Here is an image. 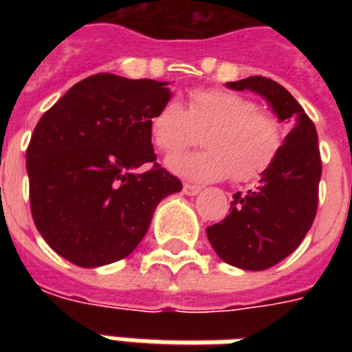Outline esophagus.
Returning a JSON list of instances; mask_svg holds the SVG:
<instances>
[{
	"mask_svg": "<svg viewBox=\"0 0 352 352\" xmlns=\"http://www.w3.org/2000/svg\"><path fill=\"white\" fill-rule=\"evenodd\" d=\"M182 192L186 193V195H197L199 192H201V186H197V184H184L182 186Z\"/></svg>",
	"mask_w": 352,
	"mask_h": 352,
	"instance_id": "obj_1",
	"label": "esophagus"
}]
</instances>
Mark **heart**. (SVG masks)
<instances>
[{
	"mask_svg": "<svg viewBox=\"0 0 352 352\" xmlns=\"http://www.w3.org/2000/svg\"><path fill=\"white\" fill-rule=\"evenodd\" d=\"M204 131V149L173 155L168 168L193 181H221L232 175L248 182L276 162L283 146V129L274 115L234 91L199 87L188 93V107L168 100L149 120V137L162 153L186 148Z\"/></svg>",
	"mask_w": 352,
	"mask_h": 352,
	"instance_id": "heart-1",
	"label": "heart"
}]
</instances>
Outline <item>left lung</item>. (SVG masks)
<instances>
[{
  "instance_id": "left-lung-1",
  "label": "left lung",
  "mask_w": 352,
  "mask_h": 352,
  "mask_svg": "<svg viewBox=\"0 0 352 352\" xmlns=\"http://www.w3.org/2000/svg\"><path fill=\"white\" fill-rule=\"evenodd\" d=\"M235 91L250 89L272 106L292 129L278 159L259 179V186L234 193L230 214L206 228L217 256L243 270H265L300 246L318 210L322 159L314 122L283 85L265 76L228 82Z\"/></svg>"
}]
</instances>
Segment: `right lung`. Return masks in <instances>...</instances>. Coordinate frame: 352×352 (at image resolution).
<instances>
[{"instance_id":"1","label":"right lung","mask_w":352,"mask_h":352,"mask_svg":"<svg viewBox=\"0 0 352 352\" xmlns=\"http://www.w3.org/2000/svg\"><path fill=\"white\" fill-rule=\"evenodd\" d=\"M168 82L93 74L36 124L27 148L30 214L47 245L84 268L131 254L157 204L182 182L157 164L149 120Z\"/></svg>"}]
</instances>
